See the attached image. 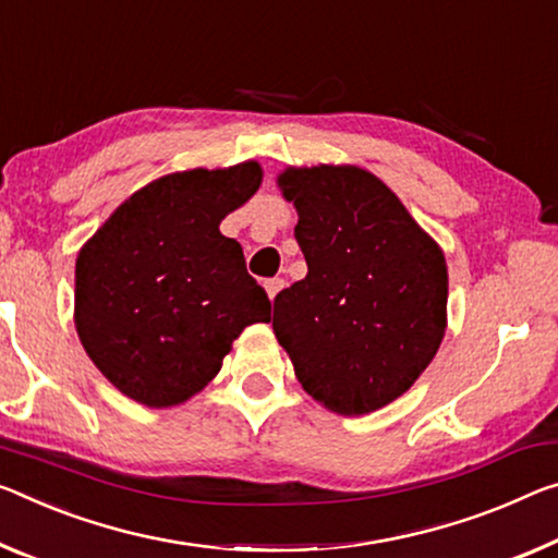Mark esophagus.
Instances as JSON below:
<instances>
[{"label":"esophagus","instance_id":"esophagus-1","mask_svg":"<svg viewBox=\"0 0 558 558\" xmlns=\"http://www.w3.org/2000/svg\"><path fill=\"white\" fill-rule=\"evenodd\" d=\"M282 288H286V280H282V278L265 280V290H268V298H270V300H276V295L280 293Z\"/></svg>","mask_w":558,"mask_h":558}]
</instances>
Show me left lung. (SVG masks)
<instances>
[{"label": "left lung", "instance_id": "left-lung-1", "mask_svg": "<svg viewBox=\"0 0 558 558\" xmlns=\"http://www.w3.org/2000/svg\"><path fill=\"white\" fill-rule=\"evenodd\" d=\"M307 276L280 290L272 330L303 390L357 417L395 402L437 355L447 263L402 201L365 168H286Z\"/></svg>", "mask_w": 558, "mask_h": 558}]
</instances>
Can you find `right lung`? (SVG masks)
Here are the masks:
<instances>
[{"mask_svg":"<svg viewBox=\"0 0 558 558\" xmlns=\"http://www.w3.org/2000/svg\"><path fill=\"white\" fill-rule=\"evenodd\" d=\"M263 168H191L151 181L78 251L74 323L86 355L131 400L173 407L218 375L270 300L220 220L260 189Z\"/></svg>","mask_w":558,"mask_h":558,"instance_id":"right-lung-1","label":"right lung"}]
</instances>
